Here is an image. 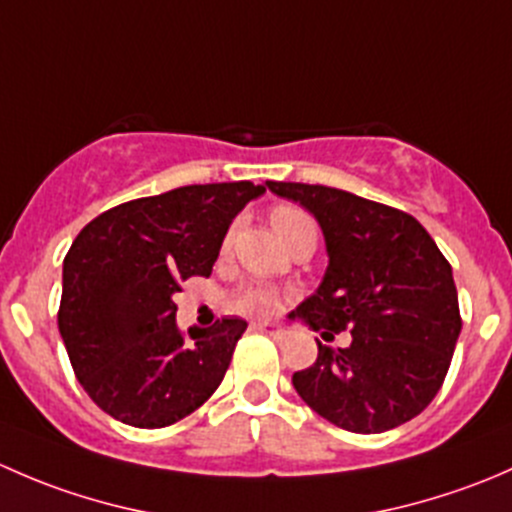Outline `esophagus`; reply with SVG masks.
Segmentation results:
<instances>
[{
	"instance_id": "esophagus-1",
	"label": "esophagus",
	"mask_w": 512,
	"mask_h": 512,
	"mask_svg": "<svg viewBox=\"0 0 512 512\" xmlns=\"http://www.w3.org/2000/svg\"><path fill=\"white\" fill-rule=\"evenodd\" d=\"M255 329H260V332L270 334V337L277 339V342H280V339L285 337V332H282V327H277V324H272V322H257Z\"/></svg>"
}]
</instances>
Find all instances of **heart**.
Masks as SVG:
<instances>
[{"mask_svg":"<svg viewBox=\"0 0 512 512\" xmlns=\"http://www.w3.org/2000/svg\"><path fill=\"white\" fill-rule=\"evenodd\" d=\"M272 227L277 230V235L282 237V242L287 240L292 232L302 230V227H314L312 218H309L304 210L294 208V205H280V208L272 210L270 215ZM232 232H227L223 247H230ZM232 307L242 314H270L277 307V292L272 287L260 285V282H250V285L237 289V294L232 297Z\"/></svg>","mask_w":512,"mask_h":512,"instance_id":"heart-1","label":"heart"}]
</instances>
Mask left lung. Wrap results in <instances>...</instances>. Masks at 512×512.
I'll list each match as a JSON object with an SVG mask.
<instances>
[{"label": "left lung", "instance_id": "obj_1", "mask_svg": "<svg viewBox=\"0 0 512 512\" xmlns=\"http://www.w3.org/2000/svg\"><path fill=\"white\" fill-rule=\"evenodd\" d=\"M267 188L317 218L329 265L322 285L289 317L322 337L349 329V347L319 344L294 371L304 404L334 426L381 433L421 414L441 389L461 334L451 265L404 210L307 183Z\"/></svg>", "mask_w": 512, "mask_h": 512}]
</instances>
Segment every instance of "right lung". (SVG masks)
Returning a JSON list of instances; mask_svg holds the SVG:
<instances>
[{
  "label": "right lung",
  "mask_w": 512,
  "mask_h": 512,
  "mask_svg": "<svg viewBox=\"0 0 512 512\" xmlns=\"http://www.w3.org/2000/svg\"><path fill=\"white\" fill-rule=\"evenodd\" d=\"M262 193L250 180L185 185L116 205L76 235L64 257L59 332L98 409L163 428L215 394L247 322L218 319L185 339L173 294L213 272L227 227Z\"/></svg>",
  "instance_id": "1"
}]
</instances>
